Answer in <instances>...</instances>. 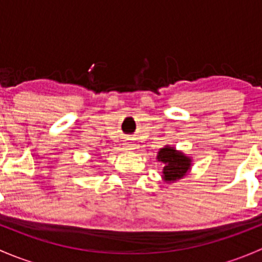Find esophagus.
Segmentation results:
<instances>
[{
  "instance_id": "esophagus-1",
  "label": "esophagus",
  "mask_w": 262,
  "mask_h": 262,
  "mask_svg": "<svg viewBox=\"0 0 262 262\" xmlns=\"http://www.w3.org/2000/svg\"><path fill=\"white\" fill-rule=\"evenodd\" d=\"M124 148L128 150H133L136 149V146H134L133 142H125V143H124Z\"/></svg>"
}]
</instances>
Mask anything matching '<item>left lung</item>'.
<instances>
[{
	"instance_id": "obj_1",
	"label": "left lung",
	"mask_w": 262,
	"mask_h": 262,
	"mask_svg": "<svg viewBox=\"0 0 262 262\" xmlns=\"http://www.w3.org/2000/svg\"><path fill=\"white\" fill-rule=\"evenodd\" d=\"M157 161L163 165L162 179L167 184L181 180L190 172L192 166L191 157L168 144L158 150Z\"/></svg>"
}]
</instances>
